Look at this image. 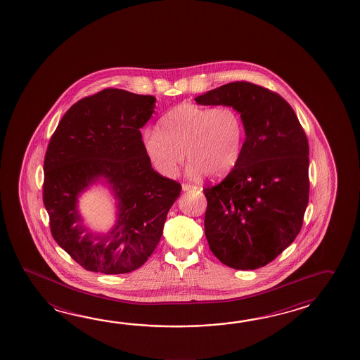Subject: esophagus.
<instances>
[{
  "instance_id": "obj_1",
  "label": "esophagus",
  "mask_w": 360,
  "mask_h": 360,
  "mask_svg": "<svg viewBox=\"0 0 360 360\" xmlns=\"http://www.w3.org/2000/svg\"><path fill=\"white\" fill-rule=\"evenodd\" d=\"M194 189H198L197 185H191V184H188V183L183 184V191H194Z\"/></svg>"
}]
</instances>
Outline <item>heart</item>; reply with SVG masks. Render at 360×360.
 <instances>
[{
	"label": "heart",
	"instance_id": "obj_1",
	"mask_svg": "<svg viewBox=\"0 0 360 360\" xmlns=\"http://www.w3.org/2000/svg\"><path fill=\"white\" fill-rule=\"evenodd\" d=\"M244 141L245 124L239 111L191 102L171 108L158 121L157 130L143 135L144 150L163 176L176 174L184 152L191 176H225L239 162Z\"/></svg>",
	"mask_w": 360,
	"mask_h": 360
}]
</instances>
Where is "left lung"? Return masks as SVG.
<instances>
[{
    "label": "left lung",
    "mask_w": 360,
    "mask_h": 360,
    "mask_svg": "<svg viewBox=\"0 0 360 360\" xmlns=\"http://www.w3.org/2000/svg\"><path fill=\"white\" fill-rule=\"evenodd\" d=\"M231 106L245 124L239 162L207 198L205 238L229 267H264L295 240L309 200V146L294 110L280 94L233 82L195 98Z\"/></svg>",
    "instance_id": "1"
}]
</instances>
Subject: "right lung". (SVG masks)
I'll return each instance as SVG.
<instances>
[{
	"mask_svg": "<svg viewBox=\"0 0 360 360\" xmlns=\"http://www.w3.org/2000/svg\"><path fill=\"white\" fill-rule=\"evenodd\" d=\"M155 102L153 96L106 88L74 103L51 136L43 166L51 233L86 271L119 275L141 267L180 195V184L152 169L141 141ZM101 176L120 200V219L110 233L92 234L79 224L76 200Z\"/></svg>",
	"mask_w": 360,
	"mask_h": 360,
	"instance_id": "right-lung-1",
	"label": "right lung"
}]
</instances>
